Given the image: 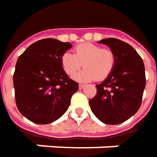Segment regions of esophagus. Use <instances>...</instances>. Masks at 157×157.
<instances>
[{"label": "esophagus", "mask_w": 157, "mask_h": 157, "mask_svg": "<svg viewBox=\"0 0 157 157\" xmlns=\"http://www.w3.org/2000/svg\"><path fill=\"white\" fill-rule=\"evenodd\" d=\"M85 87V85L84 84H79V89H82Z\"/></svg>", "instance_id": "obj_1"}]
</instances>
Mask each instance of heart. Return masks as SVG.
I'll list each match as a JSON object with an SVG mask.
<instances>
[{"label": "heart", "instance_id": "heart-1", "mask_svg": "<svg viewBox=\"0 0 157 157\" xmlns=\"http://www.w3.org/2000/svg\"><path fill=\"white\" fill-rule=\"evenodd\" d=\"M116 58L110 49L101 48L93 43H82L75 48V55L64 53L61 58L62 66L69 76H74L82 67L83 70L75 78L79 82L105 79L115 66Z\"/></svg>", "mask_w": 157, "mask_h": 157}]
</instances>
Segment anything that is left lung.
Masks as SVG:
<instances>
[{
  "mask_svg": "<svg viewBox=\"0 0 157 157\" xmlns=\"http://www.w3.org/2000/svg\"><path fill=\"white\" fill-rule=\"evenodd\" d=\"M109 47L115 66L108 77L96 85V95L89 100L90 109L101 122L116 125L127 121L139 109L146 85L143 59L134 48L116 38L98 41Z\"/></svg>",
  "mask_w": 157,
  "mask_h": 157,
  "instance_id": "1",
  "label": "left lung"
}]
</instances>
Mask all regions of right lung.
<instances>
[{
    "label": "right lung",
    "mask_w": 157,
    "mask_h": 157,
    "mask_svg": "<svg viewBox=\"0 0 157 157\" xmlns=\"http://www.w3.org/2000/svg\"><path fill=\"white\" fill-rule=\"evenodd\" d=\"M69 42L47 38L31 44L18 58L14 74L15 101L21 114L37 124L56 121L68 110L78 83L62 68Z\"/></svg>",
    "instance_id": "1"
}]
</instances>
